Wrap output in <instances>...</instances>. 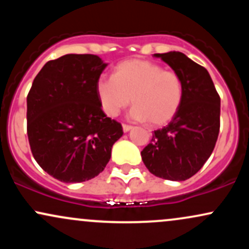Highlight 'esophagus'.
<instances>
[{
  "instance_id": "1",
  "label": "esophagus",
  "mask_w": 249,
  "mask_h": 249,
  "mask_svg": "<svg viewBox=\"0 0 249 249\" xmlns=\"http://www.w3.org/2000/svg\"><path fill=\"white\" fill-rule=\"evenodd\" d=\"M132 126L131 125H127V124H123V130H124V132H127V131H130Z\"/></svg>"
}]
</instances>
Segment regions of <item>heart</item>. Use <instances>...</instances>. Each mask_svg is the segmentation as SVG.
I'll return each mask as SVG.
<instances>
[{"instance_id":"1","label":"heart","mask_w":249,"mask_h":249,"mask_svg":"<svg viewBox=\"0 0 249 249\" xmlns=\"http://www.w3.org/2000/svg\"><path fill=\"white\" fill-rule=\"evenodd\" d=\"M184 82L178 72L164 70L158 63L128 59L119 63L112 77L102 76L96 82V93L102 110L117 117L128 107L130 117L153 126L170 123L184 101Z\"/></svg>"}]
</instances>
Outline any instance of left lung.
<instances>
[{
  "instance_id": "1",
  "label": "left lung",
  "mask_w": 249,
  "mask_h": 249,
  "mask_svg": "<svg viewBox=\"0 0 249 249\" xmlns=\"http://www.w3.org/2000/svg\"><path fill=\"white\" fill-rule=\"evenodd\" d=\"M184 82V101L167 126L154 131L142 159L159 178L182 181L212 154L220 130V96L208 71L179 51L154 53Z\"/></svg>"
}]
</instances>
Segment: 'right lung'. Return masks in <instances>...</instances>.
Instances as JSON below:
<instances>
[{
	"label": "right lung",
	"instance_id": "obj_1",
	"mask_svg": "<svg viewBox=\"0 0 249 249\" xmlns=\"http://www.w3.org/2000/svg\"><path fill=\"white\" fill-rule=\"evenodd\" d=\"M107 64L96 55L69 53L45 63L27 96V133L37 164L63 182L98 176L123 136L103 112L96 82Z\"/></svg>",
	"mask_w": 249,
	"mask_h": 249
}]
</instances>
